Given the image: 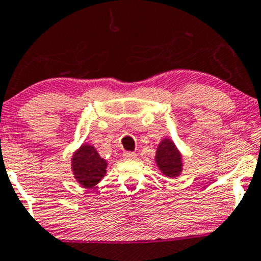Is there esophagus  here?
Wrapping results in <instances>:
<instances>
[{"label":"esophagus","instance_id":"esophagus-1","mask_svg":"<svg viewBox=\"0 0 261 261\" xmlns=\"http://www.w3.org/2000/svg\"><path fill=\"white\" fill-rule=\"evenodd\" d=\"M123 158L127 160H134L137 158V154L134 151H125V153H123Z\"/></svg>","mask_w":261,"mask_h":261}]
</instances>
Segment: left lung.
<instances>
[{
    "label": "left lung",
    "instance_id": "1",
    "mask_svg": "<svg viewBox=\"0 0 261 261\" xmlns=\"http://www.w3.org/2000/svg\"><path fill=\"white\" fill-rule=\"evenodd\" d=\"M158 168L166 177L175 178L182 171V155L171 139L165 138L159 143L155 154Z\"/></svg>",
    "mask_w": 261,
    "mask_h": 261
}]
</instances>
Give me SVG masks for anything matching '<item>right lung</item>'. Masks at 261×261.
Wrapping results in <instances>:
<instances>
[{
    "mask_svg": "<svg viewBox=\"0 0 261 261\" xmlns=\"http://www.w3.org/2000/svg\"><path fill=\"white\" fill-rule=\"evenodd\" d=\"M71 169L76 181L83 187L91 189L106 175L107 162L92 145L83 144L72 155Z\"/></svg>",
    "mask_w": 261,
    "mask_h": 261,
    "instance_id": "1",
    "label": "right lung"
}]
</instances>
